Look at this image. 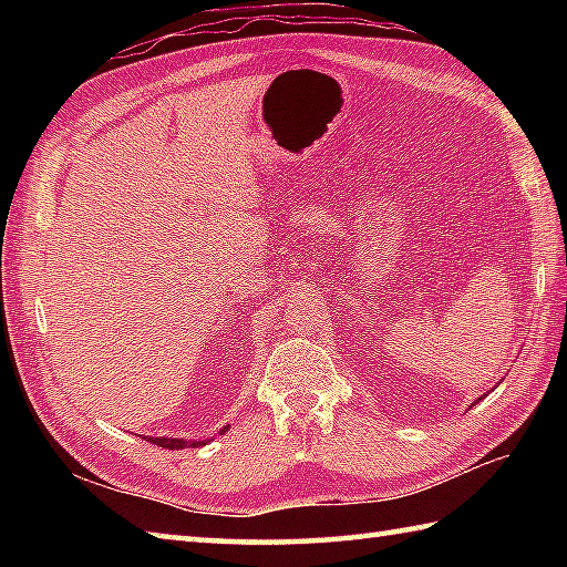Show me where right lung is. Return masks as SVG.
<instances>
[{"label": "right lung", "mask_w": 567, "mask_h": 567, "mask_svg": "<svg viewBox=\"0 0 567 567\" xmlns=\"http://www.w3.org/2000/svg\"><path fill=\"white\" fill-rule=\"evenodd\" d=\"M226 429L228 426H224L221 429V433H226ZM151 443H155V445H161V449H167V451H179V449H185V445H192V449H197V445H207L209 441H183V439H165V436H161V439H148Z\"/></svg>", "instance_id": "obj_1"}]
</instances>
